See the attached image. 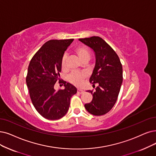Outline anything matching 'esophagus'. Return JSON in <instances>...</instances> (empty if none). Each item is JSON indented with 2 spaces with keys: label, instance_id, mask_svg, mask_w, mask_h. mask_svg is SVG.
I'll return each mask as SVG.
<instances>
[{
  "label": "esophagus",
  "instance_id": "esophagus-1",
  "mask_svg": "<svg viewBox=\"0 0 156 156\" xmlns=\"http://www.w3.org/2000/svg\"><path fill=\"white\" fill-rule=\"evenodd\" d=\"M84 92V91L83 90L77 89V93H80V94H82V93H83Z\"/></svg>",
  "mask_w": 156,
  "mask_h": 156
}]
</instances>
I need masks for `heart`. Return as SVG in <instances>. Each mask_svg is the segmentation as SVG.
<instances>
[{"label": "heart", "mask_w": 156, "mask_h": 156, "mask_svg": "<svg viewBox=\"0 0 156 156\" xmlns=\"http://www.w3.org/2000/svg\"><path fill=\"white\" fill-rule=\"evenodd\" d=\"M75 52L77 54L78 58L80 60V61L84 62L85 61H89L90 59V52L89 49L85 46H79L75 49ZM61 67L63 69L66 68V57L64 56L62 59L61 61ZM85 76L84 74L78 72H73L69 76H68V80L76 86H80L83 83L84 79Z\"/></svg>", "instance_id": "1"}]
</instances>
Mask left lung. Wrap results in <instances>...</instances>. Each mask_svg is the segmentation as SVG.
<instances>
[{"instance_id": "obj_1", "label": "left lung", "mask_w": 156, "mask_h": 156, "mask_svg": "<svg viewBox=\"0 0 156 156\" xmlns=\"http://www.w3.org/2000/svg\"><path fill=\"white\" fill-rule=\"evenodd\" d=\"M93 50L95 56V65L90 78L96 91L88 92L93 95L91 102L84 107L95 116L106 114L113 108L119 94L123 81L122 65L118 55L108 43L98 36L79 39Z\"/></svg>"}]
</instances>
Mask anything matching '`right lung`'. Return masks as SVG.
Wrapping results in <instances>:
<instances>
[{"label":"right lung","mask_w":156,"mask_h":156,"mask_svg":"<svg viewBox=\"0 0 156 156\" xmlns=\"http://www.w3.org/2000/svg\"><path fill=\"white\" fill-rule=\"evenodd\" d=\"M73 41L49 40L30 61L26 77L30 97L36 111L48 120L63 117L69 109L70 98L77 93L76 87L65 81L64 90L54 89V84L60 77L65 51Z\"/></svg>","instance_id":"right-lung-1"}]
</instances>
